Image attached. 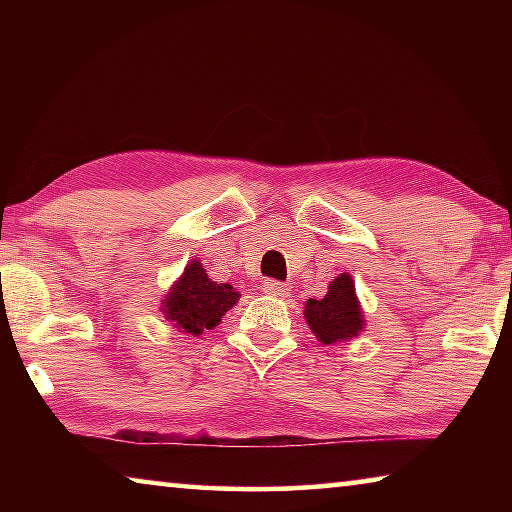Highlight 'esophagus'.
Listing matches in <instances>:
<instances>
[{
    "label": "esophagus",
    "mask_w": 512,
    "mask_h": 512,
    "mask_svg": "<svg viewBox=\"0 0 512 512\" xmlns=\"http://www.w3.org/2000/svg\"><path fill=\"white\" fill-rule=\"evenodd\" d=\"M264 291L268 293V296H287L289 293V284H284V282H277V280H266L264 284Z\"/></svg>",
    "instance_id": "34e87169"
}]
</instances>
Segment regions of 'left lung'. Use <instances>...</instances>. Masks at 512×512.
<instances>
[{"label": "left lung", "mask_w": 512, "mask_h": 512, "mask_svg": "<svg viewBox=\"0 0 512 512\" xmlns=\"http://www.w3.org/2000/svg\"><path fill=\"white\" fill-rule=\"evenodd\" d=\"M302 314H305L311 332L323 345L357 339L366 327V318H363L361 302L350 273L334 277L320 300L309 298Z\"/></svg>", "instance_id": "obj_1"}]
</instances>
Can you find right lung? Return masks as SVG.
I'll return each mask as SVG.
<instances>
[{
  "mask_svg": "<svg viewBox=\"0 0 512 512\" xmlns=\"http://www.w3.org/2000/svg\"><path fill=\"white\" fill-rule=\"evenodd\" d=\"M241 293L232 284L214 282L203 264L192 259L183 275L164 293L160 309L164 318L187 336H201L221 323L225 311L237 305Z\"/></svg>",
  "mask_w": 512,
  "mask_h": 512,
  "instance_id": "1",
  "label": "right lung"
}]
</instances>
